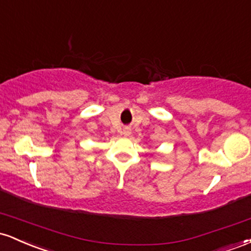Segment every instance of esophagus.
Wrapping results in <instances>:
<instances>
[{
  "label": "esophagus",
  "instance_id": "34e87169",
  "mask_svg": "<svg viewBox=\"0 0 251 251\" xmlns=\"http://www.w3.org/2000/svg\"><path fill=\"white\" fill-rule=\"evenodd\" d=\"M122 133H123V135H125V136H129V135L131 134V129L129 128V126H126V128L123 129Z\"/></svg>",
  "mask_w": 251,
  "mask_h": 251
}]
</instances>
